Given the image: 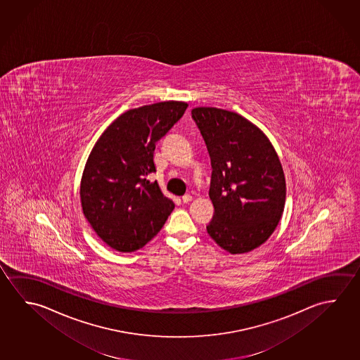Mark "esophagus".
Segmentation results:
<instances>
[{"label":"esophagus","mask_w":360,"mask_h":360,"mask_svg":"<svg viewBox=\"0 0 360 360\" xmlns=\"http://www.w3.org/2000/svg\"><path fill=\"white\" fill-rule=\"evenodd\" d=\"M182 201L184 202V203H187V202L192 201V195H183Z\"/></svg>","instance_id":"obj_1"}]
</instances>
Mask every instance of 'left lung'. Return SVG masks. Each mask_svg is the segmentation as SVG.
Masks as SVG:
<instances>
[{"label":"left lung","instance_id":"obj_1","mask_svg":"<svg viewBox=\"0 0 360 360\" xmlns=\"http://www.w3.org/2000/svg\"><path fill=\"white\" fill-rule=\"evenodd\" d=\"M211 158L212 220L206 229L231 254L252 252L276 230L285 203L283 167L271 140L244 116L216 108L191 111Z\"/></svg>","mask_w":360,"mask_h":360}]
</instances>
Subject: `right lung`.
<instances>
[{"instance_id": "1", "label": "right lung", "mask_w": 360, "mask_h": 360, "mask_svg": "<svg viewBox=\"0 0 360 360\" xmlns=\"http://www.w3.org/2000/svg\"><path fill=\"white\" fill-rule=\"evenodd\" d=\"M187 108L186 102L165 101L131 108L106 127L89 153L79 187L83 214L117 252L146 245L174 208L148 176L155 172V144Z\"/></svg>"}]
</instances>
